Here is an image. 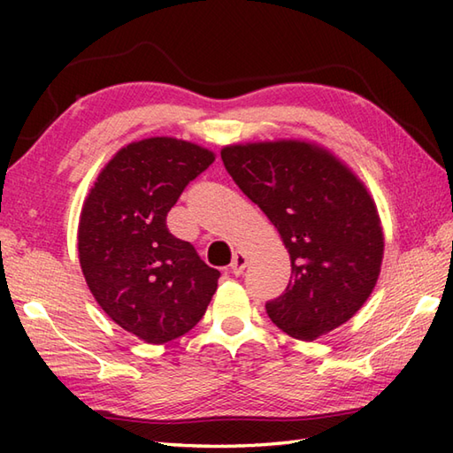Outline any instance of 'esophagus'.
<instances>
[{"label": "esophagus", "mask_w": 453, "mask_h": 453, "mask_svg": "<svg viewBox=\"0 0 453 453\" xmlns=\"http://www.w3.org/2000/svg\"><path fill=\"white\" fill-rule=\"evenodd\" d=\"M232 265H235V266H237V265H242V258L237 257V253L232 257Z\"/></svg>", "instance_id": "obj_1"}]
</instances>
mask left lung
<instances>
[{
    "label": "left lung",
    "instance_id": "left-lung-1",
    "mask_svg": "<svg viewBox=\"0 0 453 453\" xmlns=\"http://www.w3.org/2000/svg\"><path fill=\"white\" fill-rule=\"evenodd\" d=\"M214 153L177 138L122 148L85 200L80 265L95 300L124 331L151 344L187 334L218 288L219 271L167 227L182 190Z\"/></svg>",
    "mask_w": 453,
    "mask_h": 453
}]
</instances>
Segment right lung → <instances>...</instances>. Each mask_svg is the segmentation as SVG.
Masks as SVG:
<instances>
[{
  "label": "right lung",
  "mask_w": 453,
  "mask_h": 453,
  "mask_svg": "<svg viewBox=\"0 0 453 453\" xmlns=\"http://www.w3.org/2000/svg\"><path fill=\"white\" fill-rule=\"evenodd\" d=\"M221 161L290 255L286 290L266 302L273 323L315 341L349 321L370 297L383 258L378 210L360 179L297 142L227 146Z\"/></svg>",
  "instance_id": "right-lung-1"
}]
</instances>
